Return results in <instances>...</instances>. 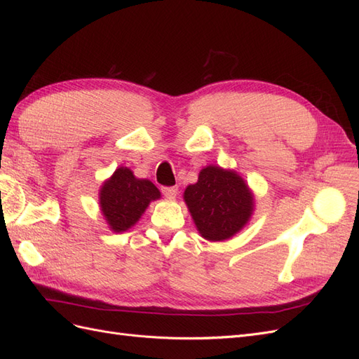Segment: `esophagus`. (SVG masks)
I'll return each instance as SVG.
<instances>
[{
    "label": "esophagus",
    "instance_id": "1",
    "mask_svg": "<svg viewBox=\"0 0 359 359\" xmlns=\"http://www.w3.org/2000/svg\"><path fill=\"white\" fill-rule=\"evenodd\" d=\"M161 191H163V194H165L168 199H175L177 194H178V189L177 187H163Z\"/></svg>",
    "mask_w": 359,
    "mask_h": 359
}]
</instances>
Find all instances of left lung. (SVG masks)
<instances>
[{
    "label": "left lung",
    "mask_w": 359,
    "mask_h": 359,
    "mask_svg": "<svg viewBox=\"0 0 359 359\" xmlns=\"http://www.w3.org/2000/svg\"><path fill=\"white\" fill-rule=\"evenodd\" d=\"M182 198L199 235L211 243L240 233L255 211V194L245 180L233 169L215 165L205 166Z\"/></svg>",
    "instance_id": "obj_1"
}]
</instances>
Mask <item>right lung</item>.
<instances>
[{"label": "right lung", "instance_id": "add662e5", "mask_svg": "<svg viewBox=\"0 0 359 359\" xmlns=\"http://www.w3.org/2000/svg\"><path fill=\"white\" fill-rule=\"evenodd\" d=\"M161 198L160 190L145 178H136L132 169L119 166L99 190V206L107 227L121 233L133 227L151 202Z\"/></svg>", "mask_w": 359, "mask_h": 359}]
</instances>
